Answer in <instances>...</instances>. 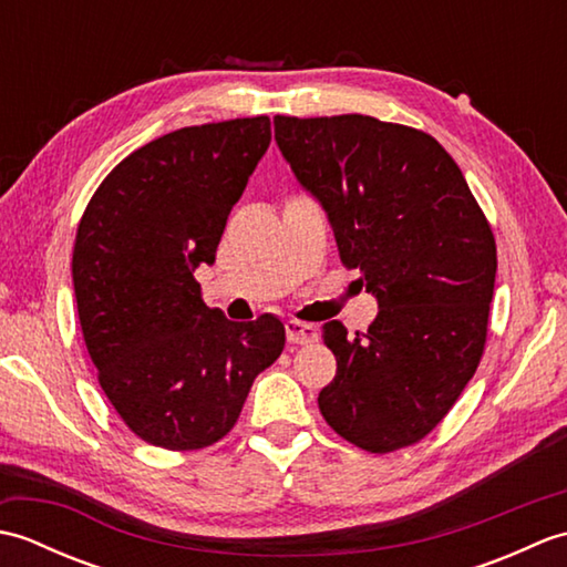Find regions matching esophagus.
Here are the masks:
<instances>
[{
	"label": "esophagus",
	"instance_id": "1",
	"mask_svg": "<svg viewBox=\"0 0 567 567\" xmlns=\"http://www.w3.org/2000/svg\"><path fill=\"white\" fill-rule=\"evenodd\" d=\"M285 331H287V341L297 343V346L315 343V341L319 339L317 327H311V323H305V321H297V319L287 321V323H285Z\"/></svg>",
	"mask_w": 567,
	"mask_h": 567
}]
</instances>
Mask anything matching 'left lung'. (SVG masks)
<instances>
[{
    "label": "left lung",
    "mask_w": 567,
    "mask_h": 567,
    "mask_svg": "<svg viewBox=\"0 0 567 567\" xmlns=\"http://www.w3.org/2000/svg\"><path fill=\"white\" fill-rule=\"evenodd\" d=\"M295 177L327 212L346 268L378 297L368 333L323 323L336 378L319 392L348 443L390 453L439 426L487 341L497 246L441 143L375 116H275Z\"/></svg>",
    "instance_id": "obj_1"
}]
</instances>
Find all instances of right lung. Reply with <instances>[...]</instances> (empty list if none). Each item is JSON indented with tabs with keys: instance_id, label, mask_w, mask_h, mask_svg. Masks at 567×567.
Wrapping results in <instances>:
<instances>
[{
	"instance_id": "obj_1",
	"label": "right lung",
	"mask_w": 567,
	"mask_h": 567,
	"mask_svg": "<svg viewBox=\"0 0 567 567\" xmlns=\"http://www.w3.org/2000/svg\"><path fill=\"white\" fill-rule=\"evenodd\" d=\"M270 138L268 116L177 128L126 155L80 219L72 285L84 346L116 414L161 449L224 439L285 348L280 319L228 321L195 280Z\"/></svg>"
}]
</instances>
